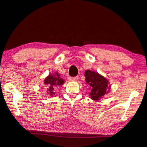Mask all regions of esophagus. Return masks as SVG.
Here are the masks:
<instances>
[{"label": "esophagus", "instance_id": "1", "mask_svg": "<svg viewBox=\"0 0 147 147\" xmlns=\"http://www.w3.org/2000/svg\"><path fill=\"white\" fill-rule=\"evenodd\" d=\"M78 79H79V77H78V76H76V77H72V81H77Z\"/></svg>", "mask_w": 147, "mask_h": 147}]
</instances>
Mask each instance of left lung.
Wrapping results in <instances>:
<instances>
[{
  "instance_id": "1",
  "label": "left lung",
  "mask_w": 147,
  "mask_h": 147,
  "mask_svg": "<svg viewBox=\"0 0 147 147\" xmlns=\"http://www.w3.org/2000/svg\"><path fill=\"white\" fill-rule=\"evenodd\" d=\"M85 76L86 82L91 86L90 95L93 100H99L105 94L108 93L109 82L103 76L89 70H86Z\"/></svg>"
}]
</instances>
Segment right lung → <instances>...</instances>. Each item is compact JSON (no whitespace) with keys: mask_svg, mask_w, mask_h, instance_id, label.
<instances>
[{"mask_svg":"<svg viewBox=\"0 0 147 147\" xmlns=\"http://www.w3.org/2000/svg\"><path fill=\"white\" fill-rule=\"evenodd\" d=\"M64 83V80L60 77V75L58 72H56L54 75H49L44 80V83L48 87L47 93L50 95H53L55 88L58 85H62Z\"/></svg>","mask_w":147,"mask_h":147,"instance_id":"right-lung-1","label":"right lung"}]
</instances>
